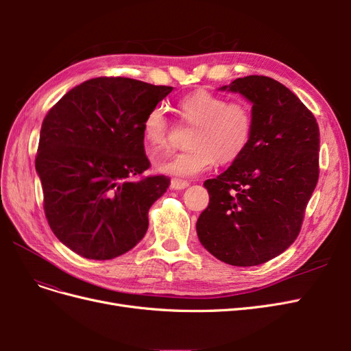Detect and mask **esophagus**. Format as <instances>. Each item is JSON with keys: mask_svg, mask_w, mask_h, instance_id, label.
Here are the masks:
<instances>
[{"mask_svg": "<svg viewBox=\"0 0 351 351\" xmlns=\"http://www.w3.org/2000/svg\"><path fill=\"white\" fill-rule=\"evenodd\" d=\"M187 186H189V182H186V180H180V178L171 180V189L174 190H182V189H186Z\"/></svg>", "mask_w": 351, "mask_h": 351, "instance_id": "34e87169", "label": "esophagus"}]
</instances>
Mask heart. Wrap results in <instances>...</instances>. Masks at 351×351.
Here are the masks:
<instances>
[{"label": "heart", "instance_id": "b5f03b06", "mask_svg": "<svg viewBox=\"0 0 351 351\" xmlns=\"http://www.w3.org/2000/svg\"><path fill=\"white\" fill-rule=\"evenodd\" d=\"M177 111L183 121L195 125L187 139L189 149L156 161L159 173L177 177H195L240 159L252 141L253 114L243 101H230L222 95L197 89L182 97ZM142 134L154 151L168 143L169 120L161 107L145 115Z\"/></svg>", "mask_w": 351, "mask_h": 351}]
</instances>
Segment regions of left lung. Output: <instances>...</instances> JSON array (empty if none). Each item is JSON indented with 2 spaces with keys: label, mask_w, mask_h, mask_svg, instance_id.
I'll return each mask as SVG.
<instances>
[{
  "label": "left lung",
  "mask_w": 351,
  "mask_h": 351,
  "mask_svg": "<svg viewBox=\"0 0 351 351\" xmlns=\"http://www.w3.org/2000/svg\"><path fill=\"white\" fill-rule=\"evenodd\" d=\"M219 89L252 102L253 134L240 159L204 183L209 205L196 231L217 259L254 267L299 236L319 177V127L304 104L271 77H239Z\"/></svg>",
  "instance_id": "obj_1"
}]
</instances>
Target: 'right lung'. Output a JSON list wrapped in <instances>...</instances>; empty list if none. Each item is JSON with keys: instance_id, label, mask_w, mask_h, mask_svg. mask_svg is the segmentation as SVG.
I'll return each mask as SVG.
<instances>
[{"instance_id": "obj_1", "label": "right lung", "mask_w": 351, "mask_h": 351, "mask_svg": "<svg viewBox=\"0 0 351 351\" xmlns=\"http://www.w3.org/2000/svg\"><path fill=\"white\" fill-rule=\"evenodd\" d=\"M171 86L97 77L69 90L40 127L36 173L56 237L86 259H114L147 231V212L169 186L143 177L142 123Z\"/></svg>"}]
</instances>
